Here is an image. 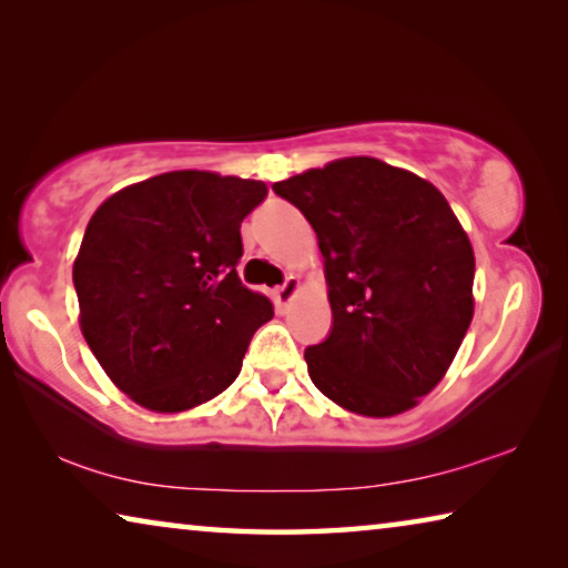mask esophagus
Here are the masks:
<instances>
[{
  "label": "esophagus",
  "instance_id": "obj_1",
  "mask_svg": "<svg viewBox=\"0 0 568 568\" xmlns=\"http://www.w3.org/2000/svg\"><path fill=\"white\" fill-rule=\"evenodd\" d=\"M298 291H301V281L295 275L287 277V281L281 287H275V305H277V311H285L287 305L293 303L295 295H298Z\"/></svg>",
  "mask_w": 568,
  "mask_h": 568
}]
</instances>
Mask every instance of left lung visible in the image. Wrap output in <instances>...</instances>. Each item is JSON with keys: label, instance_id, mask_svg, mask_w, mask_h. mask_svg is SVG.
<instances>
[{"label": "left lung", "instance_id": "8db88e82", "mask_svg": "<svg viewBox=\"0 0 568 568\" xmlns=\"http://www.w3.org/2000/svg\"><path fill=\"white\" fill-rule=\"evenodd\" d=\"M318 235L331 336L311 382L364 417L417 407L470 328L475 252L443 192L407 169L346 156L273 184Z\"/></svg>", "mask_w": 568, "mask_h": 568}]
</instances>
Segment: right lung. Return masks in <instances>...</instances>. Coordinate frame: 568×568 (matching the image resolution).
<instances>
[{
  "mask_svg": "<svg viewBox=\"0 0 568 568\" xmlns=\"http://www.w3.org/2000/svg\"><path fill=\"white\" fill-rule=\"evenodd\" d=\"M265 182L182 169L123 186L90 217L73 283L90 351L143 409L200 407L237 379L267 295L240 283V224Z\"/></svg>",
  "mask_w": 568,
  "mask_h": 568,
  "instance_id": "right-lung-1",
  "label": "right lung"
}]
</instances>
